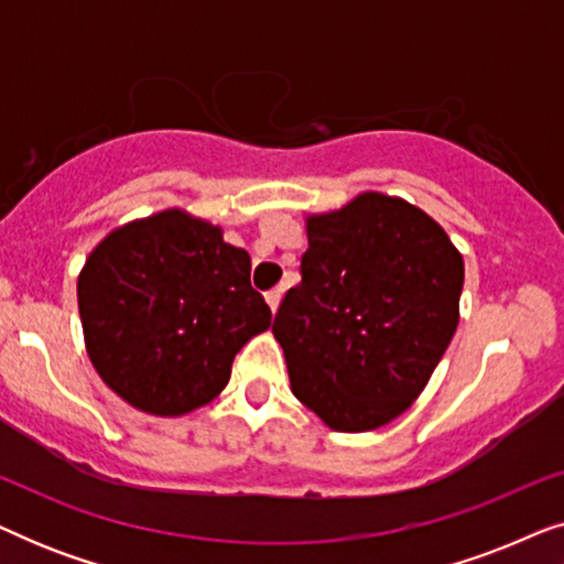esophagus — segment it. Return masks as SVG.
<instances>
[{
    "label": "esophagus",
    "mask_w": 564,
    "mask_h": 564,
    "mask_svg": "<svg viewBox=\"0 0 564 564\" xmlns=\"http://www.w3.org/2000/svg\"><path fill=\"white\" fill-rule=\"evenodd\" d=\"M264 297H267V303H269V307H272V313H276V307H280V303H282V290H280V288L269 290Z\"/></svg>",
    "instance_id": "34e87169"
}]
</instances>
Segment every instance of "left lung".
Listing matches in <instances>:
<instances>
[{
	"mask_svg": "<svg viewBox=\"0 0 564 564\" xmlns=\"http://www.w3.org/2000/svg\"><path fill=\"white\" fill-rule=\"evenodd\" d=\"M300 276L272 326L292 392L336 431L384 426L457 330L459 251L419 207L367 192L307 220Z\"/></svg>",
	"mask_w": 564,
	"mask_h": 564,
	"instance_id": "obj_1",
	"label": "left lung"
}]
</instances>
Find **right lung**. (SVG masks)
<instances>
[{
  "mask_svg": "<svg viewBox=\"0 0 564 564\" xmlns=\"http://www.w3.org/2000/svg\"><path fill=\"white\" fill-rule=\"evenodd\" d=\"M76 295L99 377L153 415L210 403L241 346L272 323L251 288L249 253L180 210L107 236L89 253Z\"/></svg>",
  "mask_w": 564,
  "mask_h": 564,
  "instance_id": "1",
  "label": "right lung"
}]
</instances>
